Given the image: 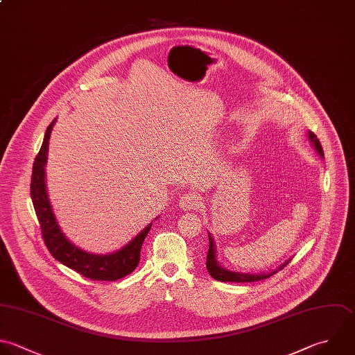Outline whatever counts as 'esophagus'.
Returning a JSON list of instances; mask_svg holds the SVG:
<instances>
[{"instance_id": "esophagus-1", "label": "esophagus", "mask_w": 355, "mask_h": 355, "mask_svg": "<svg viewBox=\"0 0 355 355\" xmlns=\"http://www.w3.org/2000/svg\"><path fill=\"white\" fill-rule=\"evenodd\" d=\"M200 204H201V197L197 193H186L179 200V205L184 211L197 209L200 207Z\"/></svg>"}]
</instances>
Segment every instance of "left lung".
Returning a JSON list of instances; mask_svg holds the SVG:
<instances>
[{
  "label": "left lung",
  "mask_w": 355,
  "mask_h": 355,
  "mask_svg": "<svg viewBox=\"0 0 355 355\" xmlns=\"http://www.w3.org/2000/svg\"><path fill=\"white\" fill-rule=\"evenodd\" d=\"M308 140L309 143L313 146V148L316 150V153L323 158V150L322 146L318 140V137L312 133L308 132ZM209 237V248H208V254H207V269L209 272V275L219 280V282H234V283H244V282H257V280H263L272 275H275L277 270H280L283 266H286L290 259H287L284 263H282L277 269L269 272V273H240V272H233L229 269H225L223 266H220L219 261L216 259V250H215V243L214 239L211 236V233H208Z\"/></svg>",
  "instance_id": "8db88e82"
}]
</instances>
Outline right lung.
Listing matches in <instances>:
<instances>
[{
  "mask_svg": "<svg viewBox=\"0 0 355 355\" xmlns=\"http://www.w3.org/2000/svg\"><path fill=\"white\" fill-rule=\"evenodd\" d=\"M54 123H55V119L50 123V126L46 130L42 148L33 164L32 183H31V196H32L33 207H35L40 227H42L43 240L49 251L57 261L76 270L85 277H89L92 280H105V282H114V280L122 279L126 275L132 273L139 265L141 245L153 223L147 225L125 247L107 255L83 251L82 248L76 247L73 243H71L65 237L53 212L49 194H47V187H46L44 166L47 164L49 140H50V135Z\"/></svg>",
  "mask_w": 355,
  "mask_h": 355,
  "instance_id": "1",
  "label": "right lung"
}]
</instances>
